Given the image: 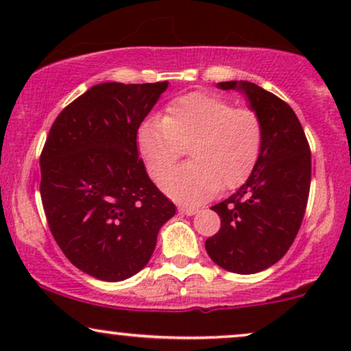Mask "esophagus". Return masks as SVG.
I'll return each mask as SVG.
<instances>
[{"label":"esophagus","instance_id":"1","mask_svg":"<svg viewBox=\"0 0 351 351\" xmlns=\"http://www.w3.org/2000/svg\"><path fill=\"white\" fill-rule=\"evenodd\" d=\"M179 213L185 214V215H195L198 213V208H191V206H180Z\"/></svg>","mask_w":351,"mask_h":351}]
</instances>
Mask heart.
Masks as SVG:
<instances>
[{
    "mask_svg": "<svg viewBox=\"0 0 351 351\" xmlns=\"http://www.w3.org/2000/svg\"><path fill=\"white\" fill-rule=\"evenodd\" d=\"M262 142V121L254 110L234 108L206 93L174 99L165 117L143 119L137 129L138 152L153 179H161L189 147L191 161L161 180L162 191L182 204H198L219 189L241 185Z\"/></svg>",
    "mask_w": 351,
    "mask_h": 351,
    "instance_id": "obj_1",
    "label": "heart"
}]
</instances>
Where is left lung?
<instances>
[{
    "label": "left lung",
    "mask_w": 351,
    "mask_h": 351,
    "mask_svg": "<svg viewBox=\"0 0 351 351\" xmlns=\"http://www.w3.org/2000/svg\"><path fill=\"white\" fill-rule=\"evenodd\" d=\"M217 88L244 94L261 118L263 142L247 180L210 208L220 215V230L204 246L223 270L251 275L276 263L294 243L308 201L311 153L285 100L249 81H225Z\"/></svg>",
    "instance_id": "left-lung-1"
}]
</instances>
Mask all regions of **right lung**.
Instances as JSON below:
<instances>
[{"label": "right lung", "mask_w": 351, "mask_h": 351, "mask_svg": "<svg viewBox=\"0 0 351 351\" xmlns=\"http://www.w3.org/2000/svg\"><path fill=\"white\" fill-rule=\"evenodd\" d=\"M167 84L93 86L62 110L41 152L40 191L52 237L97 280L141 271L176 214L137 150V129Z\"/></svg>", "instance_id": "add662e5"}]
</instances>
